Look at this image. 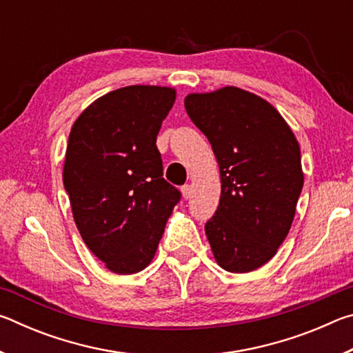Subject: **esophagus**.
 Listing matches in <instances>:
<instances>
[{
  "label": "esophagus",
  "mask_w": 353,
  "mask_h": 353,
  "mask_svg": "<svg viewBox=\"0 0 353 353\" xmlns=\"http://www.w3.org/2000/svg\"><path fill=\"white\" fill-rule=\"evenodd\" d=\"M181 191H182L183 199H190L191 196H193V187H191V185H183Z\"/></svg>",
  "instance_id": "obj_1"
}]
</instances>
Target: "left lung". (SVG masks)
<instances>
[{
    "label": "left lung",
    "mask_w": 353,
    "mask_h": 353,
    "mask_svg": "<svg viewBox=\"0 0 353 353\" xmlns=\"http://www.w3.org/2000/svg\"><path fill=\"white\" fill-rule=\"evenodd\" d=\"M185 109L219 165V205L205 224L214 260L229 272L259 270L294 219L303 187L296 135L271 103L234 85L188 93Z\"/></svg>",
    "instance_id": "left-lung-1"
}]
</instances>
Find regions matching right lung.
Wrapping results in <instances>:
<instances>
[{
    "label": "right lung",
    "instance_id": "right-lung-1",
    "mask_svg": "<svg viewBox=\"0 0 353 353\" xmlns=\"http://www.w3.org/2000/svg\"><path fill=\"white\" fill-rule=\"evenodd\" d=\"M176 88L129 85L105 93L71 126L63 185L77 230L107 270L129 276L157 252L181 193L162 177L155 141Z\"/></svg>",
    "mask_w": 353,
    "mask_h": 353
}]
</instances>
